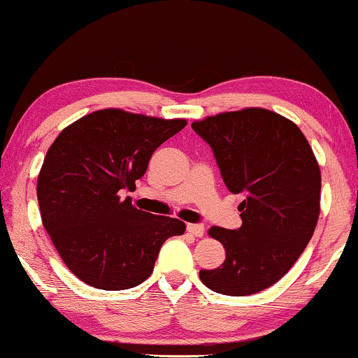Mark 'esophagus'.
<instances>
[{"mask_svg": "<svg viewBox=\"0 0 358 358\" xmlns=\"http://www.w3.org/2000/svg\"><path fill=\"white\" fill-rule=\"evenodd\" d=\"M187 231L190 232L192 236H195V237H202L203 234H205V229H203L202 224H188L187 225Z\"/></svg>", "mask_w": 358, "mask_h": 358, "instance_id": "esophagus-1", "label": "esophagus"}]
</instances>
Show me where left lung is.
<instances>
[{"mask_svg":"<svg viewBox=\"0 0 358 358\" xmlns=\"http://www.w3.org/2000/svg\"><path fill=\"white\" fill-rule=\"evenodd\" d=\"M192 127L212 148L229 192L245 196L239 229L208 231L225 261L200 279L227 296L259 293L293 268L315 232L322 175L313 150L294 122L268 109L217 114Z\"/></svg>","mask_w":358,"mask_h":358,"instance_id":"obj_1","label":"left lung"}]
</instances>
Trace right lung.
Wrapping results in <instances>:
<instances>
[{
	"label": "right lung",
	"mask_w": 358,
	"mask_h": 358,
	"mask_svg": "<svg viewBox=\"0 0 358 358\" xmlns=\"http://www.w3.org/2000/svg\"><path fill=\"white\" fill-rule=\"evenodd\" d=\"M187 126L102 109L65 127L48 148L36 183L45 231L80 281L119 291L153 273L163 242L185 224L133 207L122 192L146 173L151 155Z\"/></svg>",
	"instance_id": "right-lung-1"
}]
</instances>
